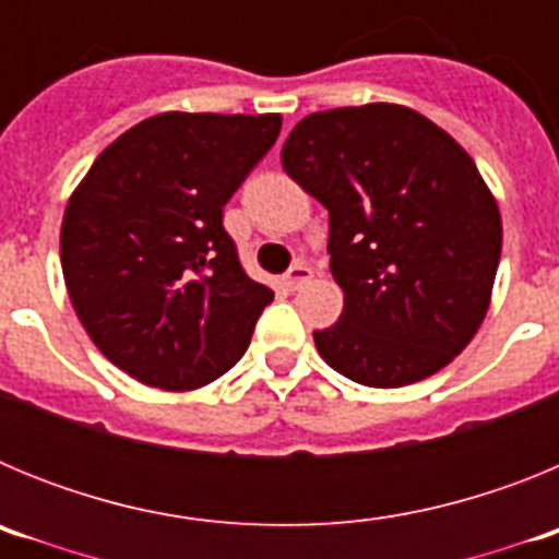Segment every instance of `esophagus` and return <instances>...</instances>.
I'll use <instances>...</instances> for the list:
<instances>
[{"instance_id": "esophagus-1", "label": "esophagus", "mask_w": 559, "mask_h": 559, "mask_svg": "<svg viewBox=\"0 0 559 559\" xmlns=\"http://www.w3.org/2000/svg\"><path fill=\"white\" fill-rule=\"evenodd\" d=\"M310 276H313V269H310L308 263H296V265H290V271L288 274H285V280H288V285L290 288H302L305 283H310Z\"/></svg>"}]
</instances>
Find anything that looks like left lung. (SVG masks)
Instances as JSON below:
<instances>
[{"label":"left lung","instance_id":"obj_1","mask_svg":"<svg viewBox=\"0 0 559 559\" xmlns=\"http://www.w3.org/2000/svg\"><path fill=\"white\" fill-rule=\"evenodd\" d=\"M283 167L330 212L344 313L313 333L330 367L397 389L448 367L481 328L501 260V212L451 133L397 103L296 122Z\"/></svg>","mask_w":559,"mask_h":559}]
</instances>
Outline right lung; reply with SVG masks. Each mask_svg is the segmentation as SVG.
Listing matches in <instances>:
<instances>
[{"label":"right lung","mask_w":559,"mask_h":559,"mask_svg":"<svg viewBox=\"0 0 559 559\" xmlns=\"http://www.w3.org/2000/svg\"><path fill=\"white\" fill-rule=\"evenodd\" d=\"M280 128V114H156L120 133L69 195V299L95 347L133 380L190 392L249 347L274 290L237 260L224 206Z\"/></svg>","instance_id":"add662e5"}]
</instances>
